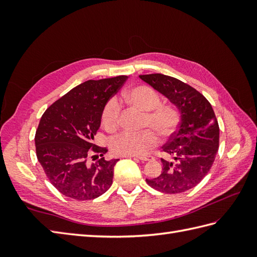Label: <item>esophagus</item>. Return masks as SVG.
I'll list each match as a JSON object with an SVG mask.
<instances>
[{
  "label": "esophagus",
  "instance_id": "obj_1",
  "mask_svg": "<svg viewBox=\"0 0 257 257\" xmlns=\"http://www.w3.org/2000/svg\"><path fill=\"white\" fill-rule=\"evenodd\" d=\"M134 159L136 160H140L141 162H146V161H150V160H154L155 158L152 156H146V157H133Z\"/></svg>",
  "mask_w": 257,
  "mask_h": 257
}]
</instances>
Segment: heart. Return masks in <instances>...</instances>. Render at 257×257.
<instances>
[{
    "label": "heart",
    "mask_w": 257,
    "mask_h": 257,
    "mask_svg": "<svg viewBox=\"0 0 257 257\" xmlns=\"http://www.w3.org/2000/svg\"><path fill=\"white\" fill-rule=\"evenodd\" d=\"M121 99L146 111L144 124L150 127L163 138L171 136L180 121V113L176 106L170 103H160L161 97L149 86L140 85L122 92ZM120 113L119 102L112 98L103 107L101 114L102 125L107 130L117 127ZM158 144V138L154 132L145 130L141 133L119 134L111 140L110 148L113 154L124 157L144 156Z\"/></svg>",
    "instance_id": "obj_1"
}]
</instances>
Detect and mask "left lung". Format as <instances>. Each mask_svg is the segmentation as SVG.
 <instances>
[{"label":"left lung","instance_id":"left-lung-1","mask_svg":"<svg viewBox=\"0 0 257 257\" xmlns=\"http://www.w3.org/2000/svg\"><path fill=\"white\" fill-rule=\"evenodd\" d=\"M139 77L167 97L180 112L179 127L162 147L172 161L161 159L159 177L146 179L163 193H181L198 185L214 162L219 150L220 128L211 103L193 87L163 74Z\"/></svg>","mask_w":257,"mask_h":257}]
</instances>
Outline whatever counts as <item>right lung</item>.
<instances>
[{"label":"right lung","mask_w":257,"mask_h":257,"mask_svg":"<svg viewBox=\"0 0 257 257\" xmlns=\"http://www.w3.org/2000/svg\"><path fill=\"white\" fill-rule=\"evenodd\" d=\"M127 76L87 80L43 113L35 134L36 156L50 182L65 196L92 200L111 187L119 159L105 160L107 148L94 145L103 107ZM101 156L90 164L88 158Z\"/></svg>","instance_id":"1"}]
</instances>
